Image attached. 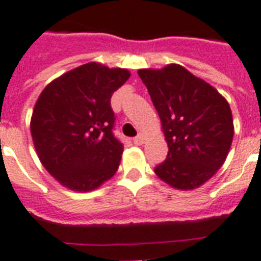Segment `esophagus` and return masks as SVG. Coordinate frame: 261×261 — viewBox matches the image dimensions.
I'll return each instance as SVG.
<instances>
[{
	"label": "esophagus",
	"instance_id": "esophagus-1",
	"mask_svg": "<svg viewBox=\"0 0 261 261\" xmlns=\"http://www.w3.org/2000/svg\"><path fill=\"white\" fill-rule=\"evenodd\" d=\"M133 141H134V143L137 144V146H141V144L144 143V137L142 134H138Z\"/></svg>",
	"mask_w": 261,
	"mask_h": 261
}]
</instances>
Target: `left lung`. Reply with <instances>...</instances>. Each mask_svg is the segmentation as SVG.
<instances>
[{
  "instance_id": "left-lung-1",
  "label": "left lung",
  "mask_w": 261,
  "mask_h": 261,
  "mask_svg": "<svg viewBox=\"0 0 261 261\" xmlns=\"http://www.w3.org/2000/svg\"><path fill=\"white\" fill-rule=\"evenodd\" d=\"M162 122L168 154L155 174L178 190H194L216 174L233 138L228 102L180 65L138 71Z\"/></svg>"
}]
</instances>
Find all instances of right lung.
<instances>
[{"label": "right lung", "mask_w": 261, "mask_h": 261, "mask_svg": "<svg viewBox=\"0 0 261 261\" xmlns=\"http://www.w3.org/2000/svg\"><path fill=\"white\" fill-rule=\"evenodd\" d=\"M128 78V70L90 62L41 93L30 131L39 161L62 186L93 191L117 172L123 144L114 137L110 100Z\"/></svg>", "instance_id": "1"}]
</instances>
